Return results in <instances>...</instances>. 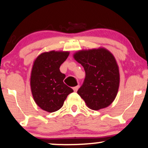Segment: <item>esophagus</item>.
Returning <instances> with one entry per match:
<instances>
[{
  "label": "esophagus",
  "instance_id": "34e87169",
  "mask_svg": "<svg viewBox=\"0 0 148 148\" xmlns=\"http://www.w3.org/2000/svg\"><path fill=\"white\" fill-rule=\"evenodd\" d=\"M79 86H76L75 87L73 88V90H74V92H76L78 90V89H79Z\"/></svg>",
  "mask_w": 148,
  "mask_h": 148
}]
</instances>
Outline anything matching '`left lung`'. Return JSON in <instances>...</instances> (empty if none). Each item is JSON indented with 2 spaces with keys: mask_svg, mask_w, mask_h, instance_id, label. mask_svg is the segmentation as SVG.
<instances>
[{
  "mask_svg": "<svg viewBox=\"0 0 148 148\" xmlns=\"http://www.w3.org/2000/svg\"><path fill=\"white\" fill-rule=\"evenodd\" d=\"M86 77L77 93L92 110L109 106L118 93L120 74L114 56L105 49L80 51L74 55Z\"/></svg>",
  "mask_w": 148,
  "mask_h": 148,
  "instance_id": "8db88e82",
  "label": "left lung"
}]
</instances>
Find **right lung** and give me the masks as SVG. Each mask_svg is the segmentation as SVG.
Wrapping results in <instances>:
<instances>
[{"instance_id": "obj_1", "label": "right lung", "mask_w": 148, "mask_h": 148, "mask_svg": "<svg viewBox=\"0 0 148 148\" xmlns=\"http://www.w3.org/2000/svg\"><path fill=\"white\" fill-rule=\"evenodd\" d=\"M69 56V52H45L34 62L30 76V87L35 103L49 113L59 110L67 95L74 90L64 84L65 74L60 67Z\"/></svg>"}]
</instances>
